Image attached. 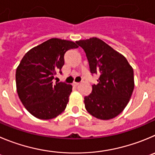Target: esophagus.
I'll return each instance as SVG.
<instances>
[{
  "label": "esophagus",
  "instance_id": "obj_1",
  "mask_svg": "<svg viewBox=\"0 0 155 155\" xmlns=\"http://www.w3.org/2000/svg\"><path fill=\"white\" fill-rule=\"evenodd\" d=\"M73 86H78V85H79V82H73Z\"/></svg>",
  "mask_w": 155,
  "mask_h": 155
}]
</instances>
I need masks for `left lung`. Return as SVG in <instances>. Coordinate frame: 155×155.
Returning a JSON list of instances; mask_svg holds the SVG:
<instances>
[{
	"instance_id": "obj_1",
	"label": "left lung",
	"mask_w": 155,
	"mask_h": 155,
	"mask_svg": "<svg viewBox=\"0 0 155 155\" xmlns=\"http://www.w3.org/2000/svg\"><path fill=\"white\" fill-rule=\"evenodd\" d=\"M86 53L92 74L98 83L84 98L90 115L108 120L119 115L128 105L134 90V71L126 58L96 37L76 41Z\"/></svg>"
}]
</instances>
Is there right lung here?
<instances>
[{
	"instance_id": "right-lung-1",
	"label": "right lung",
	"mask_w": 155,
	"mask_h": 155,
	"mask_svg": "<svg viewBox=\"0 0 155 155\" xmlns=\"http://www.w3.org/2000/svg\"><path fill=\"white\" fill-rule=\"evenodd\" d=\"M73 41L52 38L29 50L16 71L17 92L27 110L40 119H51L61 114L69 102L72 85L53 83L62 73L64 54L77 48Z\"/></svg>"
}]
</instances>
